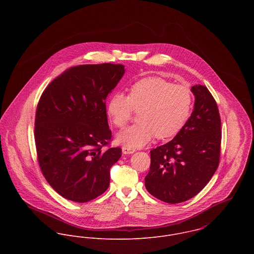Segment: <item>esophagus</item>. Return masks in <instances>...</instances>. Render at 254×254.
Listing matches in <instances>:
<instances>
[{
	"instance_id": "34e87169",
	"label": "esophagus",
	"mask_w": 254,
	"mask_h": 254,
	"mask_svg": "<svg viewBox=\"0 0 254 254\" xmlns=\"http://www.w3.org/2000/svg\"><path fill=\"white\" fill-rule=\"evenodd\" d=\"M136 150L134 148H130V147H127V146H122V152L124 154H131V153H134Z\"/></svg>"
}]
</instances>
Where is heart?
I'll return each mask as SVG.
<instances>
[{
	"mask_svg": "<svg viewBox=\"0 0 254 254\" xmlns=\"http://www.w3.org/2000/svg\"><path fill=\"white\" fill-rule=\"evenodd\" d=\"M191 103V92L187 86L149 77L134 84L129 96L122 93L113 95L108 105V114L116 127L123 128L134 110L141 111L140 123L116 137L120 145L138 148L146 145L154 135L159 140L176 136L190 114Z\"/></svg>",
	"mask_w": 254,
	"mask_h": 254,
	"instance_id": "b5f03b06",
	"label": "heart"
}]
</instances>
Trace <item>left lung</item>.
Instances as JSON below:
<instances>
[{
    "label": "left lung",
    "mask_w": 254,
    "mask_h": 254,
    "mask_svg": "<svg viewBox=\"0 0 254 254\" xmlns=\"http://www.w3.org/2000/svg\"><path fill=\"white\" fill-rule=\"evenodd\" d=\"M193 110L172 141L150 150L145 188L167 203H180L196 195L219 165L221 119L217 104L205 86L190 89Z\"/></svg>",
    "instance_id": "left-lung-1"
}]
</instances>
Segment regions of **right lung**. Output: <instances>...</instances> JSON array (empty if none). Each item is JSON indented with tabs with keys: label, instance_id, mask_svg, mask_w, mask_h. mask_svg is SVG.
<instances>
[{
	"label": "right lung",
	"instance_id": "right-lung-1",
	"mask_svg": "<svg viewBox=\"0 0 254 254\" xmlns=\"http://www.w3.org/2000/svg\"><path fill=\"white\" fill-rule=\"evenodd\" d=\"M125 73L113 64L74 66L43 92L35 117L41 171L51 187L75 202H87L109 188V170L120 147L111 140L106 101Z\"/></svg>",
	"mask_w": 254,
	"mask_h": 254
}]
</instances>
